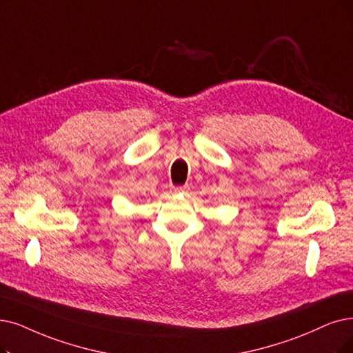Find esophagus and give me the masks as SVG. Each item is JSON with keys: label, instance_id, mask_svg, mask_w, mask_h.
<instances>
[{"label": "esophagus", "instance_id": "obj_1", "mask_svg": "<svg viewBox=\"0 0 353 353\" xmlns=\"http://www.w3.org/2000/svg\"><path fill=\"white\" fill-rule=\"evenodd\" d=\"M172 190H174V192H185L190 188H188V185H178V187H174Z\"/></svg>", "mask_w": 353, "mask_h": 353}]
</instances>
